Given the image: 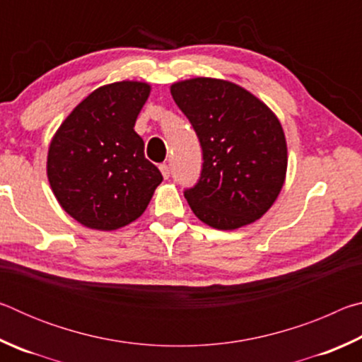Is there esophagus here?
Masks as SVG:
<instances>
[{"label":"esophagus","mask_w":362,"mask_h":362,"mask_svg":"<svg viewBox=\"0 0 362 362\" xmlns=\"http://www.w3.org/2000/svg\"><path fill=\"white\" fill-rule=\"evenodd\" d=\"M159 170H161V174H163L164 179H169V175H170V169H169V166H168L166 163H164V164H159Z\"/></svg>","instance_id":"34e87169"}]
</instances>
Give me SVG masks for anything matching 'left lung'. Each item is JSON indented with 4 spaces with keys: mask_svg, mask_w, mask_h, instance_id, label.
I'll use <instances>...</instances> for the list:
<instances>
[{
    "mask_svg": "<svg viewBox=\"0 0 362 362\" xmlns=\"http://www.w3.org/2000/svg\"><path fill=\"white\" fill-rule=\"evenodd\" d=\"M203 148L198 183L183 192L201 222L236 230L260 218L284 185L287 145L281 122L241 86L193 78L170 86Z\"/></svg>",
    "mask_w": 362,
    "mask_h": 362,
    "instance_id": "left-lung-1",
    "label": "left lung"
}]
</instances>
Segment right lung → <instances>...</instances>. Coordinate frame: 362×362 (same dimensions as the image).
<instances>
[{"label": "right lung", "mask_w": 362, "mask_h": 362, "mask_svg": "<svg viewBox=\"0 0 362 362\" xmlns=\"http://www.w3.org/2000/svg\"><path fill=\"white\" fill-rule=\"evenodd\" d=\"M150 84L119 81L90 93L49 145L47 179L79 223L112 231L142 216L163 175L134 131Z\"/></svg>", "instance_id": "right-lung-1"}]
</instances>
